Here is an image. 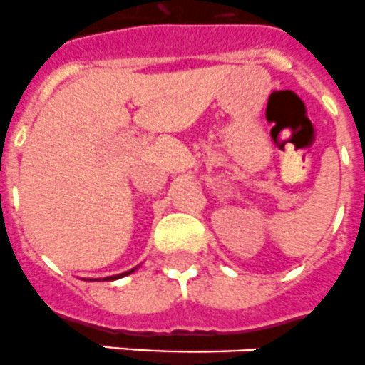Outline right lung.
<instances>
[{
    "mask_svg": "<svg viewBox=\"0 0 365 365\" xmlns=\"http://www.w3.org/2000/svg\"><path fill=\"white\" fill-rule=\"evenodd\" d=\"M133 271H135V269H131V271H125V272H122V274H116V277H107L106 280H116V278L125 277V274H130V272H133Z\"/></svg>",
    "mask_w": 365,
    "mask_h": 365,
    "instance_id": "obj_1",
    "label": "right lung"
}]
</instances>
